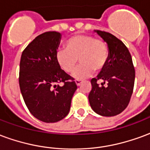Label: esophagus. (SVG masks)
<instances>
[{
	"mask_svg": "<svg viewBox=\"0 0 150 150\" xmlns=\"http://www.w3.org/2000/svg\"><path fill=\"white\" fill-rule=\"evenodd\" d=\"M81 80L80 79H75V83H76V85L77 86H79V85L81 84Z\"/></svg>",
	"mask_w": 150,
	"mask_h": 150,
	"instance_id": "esophagus-1",
	"label": "esophagus"
}]
</instances>
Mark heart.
Instances as JSON below:
<instances>
[{"label": "heart", "mask_w": 150, "mask_h": 150, "mask_svg": "<svg viewBox=\"0 0 150 150\" xmlns=\"http://www.w3.org/2000/svg\"><path fill=\"white\" fill-rule=\"evenodd\" d=\"M66 47L58 50L57 62L64 71L71 73L79 59L81 65L73 73V77L77 79L90 76L94 70H103L107 64L109 50L104 40L88 34H79L70 38L66 42Z\"/></svg>", "instance_id": "heart-1"}]
</instances>
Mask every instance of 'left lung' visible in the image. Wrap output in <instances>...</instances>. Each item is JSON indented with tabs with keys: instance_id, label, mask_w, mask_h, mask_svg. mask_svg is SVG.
<instances>
[{
	"instance_id": "1",
	"label": "left lung",
	"mask_w": 150,
	"mask_h": 150,
	"mask_svg": "<svg viewBox=\"0 0 150 150\" xmlns=\"http://www.w3.org/2000/svg\"><path fill=\"white\" fill-rule=\"evenodd\" d=\"M95 32L107 42L109 56L97 78L91 80L92 88L88 100L95 112L104 116H116L125 109L130 101L135 69L129 50L120 40L108 32ZM99 80L103 81L101 85L97 83Z\"/></svg>"
}]
</instances>
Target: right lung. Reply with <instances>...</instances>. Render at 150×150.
I'll use <instances>...</instances> for the list:
<instances>
[{
    "label": "right lung",
    "instance_id": "add662e5",
    "mask_svg": "<svg viewBox=\"0 0 150 150\" xmlns=\"http://www.w3.org/2000/svg\"><path fill=\"white\" fill-rule=\"evenodd\" d=\"M61 34L49 31L34 38L21 54L19 86L26 107L38 120L57 122L69 113L77 89L74 78L61 69L56 53ZM59 82L64 84L59 86Z\"/></svg>",
    "mask_w": 150,
    "mask_h": 150
}]
</instances>
